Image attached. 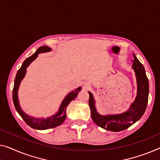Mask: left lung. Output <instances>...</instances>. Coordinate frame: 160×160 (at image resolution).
I'll return each mask as SVG.
<instances>
[{"instance_id":"left-lung-1","label":"left lung","mask_w":160,"mask_h":160,"mask_svg":"<svg viewBox=\"0 0 160 160\" xmlns=\"http://www.w3.org/2000/svg\"><path fill=\"white\" fill-rule=\"evenodd\" d=\"M132 68L135 72L137 83V95L131 105L129 109L124 113L103 116L98 113L95 106L93 95L89 92V106L91 111V117L100 127L111 132H121L125 130L137 122L144 115L146 111L149 95V80L146 75L144 66L133 54Z\"/></svg>"}]
</instances>
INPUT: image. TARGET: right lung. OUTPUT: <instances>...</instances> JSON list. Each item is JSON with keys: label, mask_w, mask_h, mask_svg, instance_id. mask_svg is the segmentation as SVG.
<instances>
[{"label": "right lung", "mask_w": 160, "mask_h": 160, "mask_svg": "<svg viewBox=\"0 0 160 160\" xmlns=\"http://www.w3.org/2000/svg\"><path fill=\"white\" fill-rule=\"evenodd\" d=\"M49 51H51V48L49 47H40L34 54H32V56L28 57V58L23 62L20 69L18 70L17 74H16V75L15 80H14V86L13 89V101L14 106H15L16 108V110L17 111L19 115L21 116V118H23V120L25 121L27 125L29 126L30 127H32V128L38 130L49 129V128L57 127V126L62 124L66 118L67 107H68L69 103H70L72 100L75 99V98L78 96V92H79L81 90V87H79L77 89H75V90H73V91L70 92V93L64 98L62 102L60 107H59V111H57V113L52 116H50V117H48L47 118H37L31 117V116H28L27 114H26L24 112L21 110L18 102V90L21 80H22L23 78H24L26 72H27V67L36 58H37L38 57V54L39 53Z\"/></svg>", "instance_id": "right-lung-1"}]
</instances>
